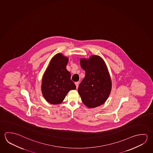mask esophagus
<instances>
[{
    "label": "esophagus",
    "mask_w": 153,
    "mask_h": 153,
    "mask_svg": "<svg viewBox=\"0 0 153 153\" xmlns=\"http://www.w3.org/2000/svg\"><path fill=\"white\" fill-rule=\"evenodd\" d=\"M75 85L76 86V88H77L78 87V85H79V82H76Z\"/></svg>",
    "instance_id": "1"
}]
</instances>
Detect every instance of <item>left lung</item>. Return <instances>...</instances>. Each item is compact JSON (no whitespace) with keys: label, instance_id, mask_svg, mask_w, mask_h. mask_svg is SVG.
<instances>
[{"label":"left lung","instance_id":"left-lung-1","mask_svg":"<svg viewBox=\"0 0 153 153\" xmlns=\"http://www.w3.org/2000/svg\"><path fill=\"white\" fill-rule=\"evenodd\" d=\"M80 66L85 76L78 92L83 104L89 108L103 104L110 95L112 82L106 65L102 57L93 55L88 59H80Z\"/></svg>","mask_w":153,"mask_h":153}]
</instances>
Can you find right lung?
<instances>
[{
  "label": "right lung",
  "mask_w": 153,
  "mask_h": 153,
  "mask_svg": "<svg viewBox=\"0 0 153 153\" xmlns=\"http://www.w3.org/2000/svg\"><path fill=\"white\" fill-rule=\"evenodd\" d=\"M67 57L57 54L51 59L42 80L41 91L47 102L59 104L65 99L68 92L75 90V84L71 80V74L67 70Z\"/></svg>",
  "instance_id": "obj_1"
}]
</instances>
